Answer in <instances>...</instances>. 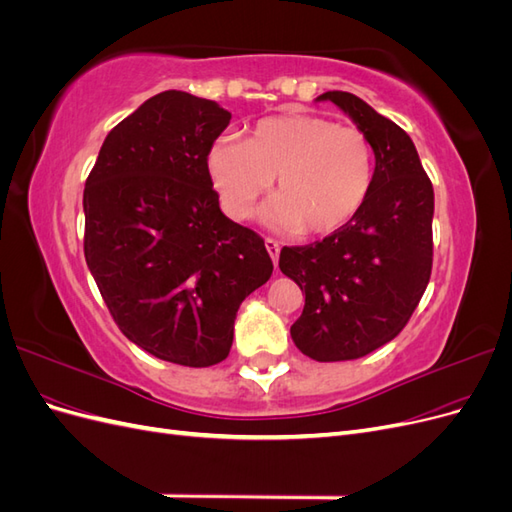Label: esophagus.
Masks as SVG:
<instances>
[{"instance_id":"1","label":"esophagus","mask_w":512,"mask_h":512,"mask_svg":"<svg viewBox=\"0 0 512 512\" xmlns=\"http://www.w3.org/2000/svg\"><path fill=\"white\" fill-rule=\"evenodd\" d=\"M265 247L273 260V265H277V260H280V243H277L275 239H265Z\"/></svg>"}]
</instances>
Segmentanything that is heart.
<instances>
[{
    "label": "heart",
    "instance_id": "b5f03b06",
    "mask_svg": "<svg viewBox=\"0 0 512 512\" xmlns=\"http://www.w3.org/2000/svg\"><path fill=\"white\" fill-rule=\"evenodd\" d=\"M220 205L250 218L275 177L262 220L280 230L327 235L356 218L374 185V149L348 126L305 113L258 121L243 143L220 138L207 158Z\"/></svg>",
    "mask_w": 512,
    "mask_h": 512
}]
</instances>
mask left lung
<instances>
[{
	"label": "left lung",
	"instance_id": "1",
	"mask_svg": "<svg viewBox=\"0 0 512 512\" xmlns=\"http://www.w3.org/2000/svg\"><path fill=\"white\" fill-rule=\"evenodd\" d=\"M376 156L363 209L322 241L284 247L280 269L305 292L292 342L320 363L352 361L406 327L429 284L433 188L412 138L348 91H327Z\"/></svg>",
	"mask_w": 512,
	"mask_h": 512
}]
</instances>
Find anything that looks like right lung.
I'll list each match as a JSON object with an SVG mask.
<instances>
[{"label": "right lung", "mask_w": 512, "mask_h": 512, "mask_svg": "<svg viewBox=\"0 0 512 512\" xmlns=\"http://www.w3.org/2000/svg\"><path fill=\"white\" fill-rule=\"evenodd\" d=\"M230 113L168 89L104 138L85 181V260L121 333L162 361H224L247 294L273 273L254 230L228 220L207 156Z\"/></svg>", "instance_id": "1"}]
</instances>
